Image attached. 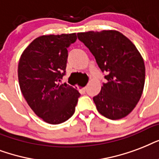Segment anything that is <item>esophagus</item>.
<instances>
[{"instance_id":"esophagus-1","label":"esophagus","mask_w":159,"mask_h":159,"mask_svg":"<svg viewBox=\"0 0 159 159\" xmlns=\"http://www.w3.org/2000/svg\"><path fill=\"white\" fill-rule=\"evenodd\" d=\"M81 91L83 92V93H85V91H86V87H84V88H83L82 89H81Z\"/></svg>"}]
</instances>
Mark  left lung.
<instances>
[{
    "instance_id": "8db88e82",
    "label": "left lung",
    "mask_w": 159,
    "mask_h": 159,
    "mask_svg": "<svg viewBox=\"0 0 159 159\" xmlns=\"http://www.w3.org/2000/svg\"><path fill=\"white\" fill-rule=\"evenodd\" d=\"M77 36L106 75V82L93 98L97 110L109 119L124 118L134 109L143 90L145 66L140 53L117 30L78 33Z\"/></svg>"
}]
</instances>
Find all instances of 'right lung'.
Returning <instances> with one entry per match:
<instances>
[{
	"instance_id": "add662e5",
	"label": "right lung",
	"mask_w": 159,
	"mask_h": 159,
	"mask_svg": "<svg viewBox=\"0 0 159 159\" xmlns=\"http://www.w3.org/2000/svg\"><path fill=\"white\" fill-rule=\"evenodd\" d=\"M76 40L75 33L42 35L30 44L20 59L22 94L35 114L48 124L64 123L75 111L80 93L60 82L66 75L67 49Z\"/></svg>"
}]
</instances>
